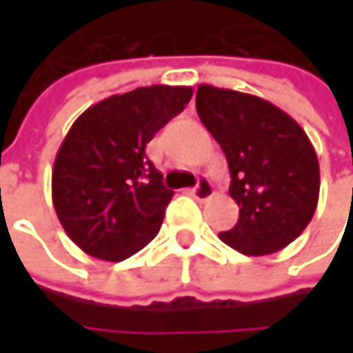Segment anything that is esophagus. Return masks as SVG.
<instances>
[{"label":"esophagus","instance_id":"obj_1","mask_svg":"<svg viewBox=\"0 0 353 353\" xmlns=\"http://www.w3.org/2000/svg\"><path fill=\"white\" fill-rule=\"evenodd\" d=\"M192 192V196L196 198V200H200V202H204V200H208L212 194H214V188H212V183H210V179H206V177H202V179H198V183L190 190Z\"/></svg>","mask_w":353,"mask_h":353}]
</instances>
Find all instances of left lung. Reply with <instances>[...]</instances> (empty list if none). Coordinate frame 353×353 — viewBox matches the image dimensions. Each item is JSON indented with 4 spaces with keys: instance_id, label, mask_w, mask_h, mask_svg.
<instances>
[{
    "instance_id": "obj_1",
    "label": "left lung",
    "mask_w": 353,
    "mask_h": 353,
    "mask_svg": "<svg viewBox=\"0 0 353 353\" xmlns=\"http://www.w3.org/2000/svg\"><path fill=\"white\" fill-rule=\"evenodd\" d=\"M196 110L221 145L229 194L239 221L219 237L245 255H270L292 243L319 202V161L301 124L263 98L200 85Z\"/></svg>"
}]
</instances>
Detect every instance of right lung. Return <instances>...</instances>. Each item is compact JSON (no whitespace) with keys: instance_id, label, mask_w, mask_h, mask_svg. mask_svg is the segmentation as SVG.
I'll list each match as a JSON object with an SVG mask.
<instances>
[{"instance_id":"obj_1","label":"right lung","mask_w":353,"mask_h":353,"mask_svg":"<svg viewBox=\"0 0 353 353\" xmlns=\"http://www.w3.org/2000/svg\"><path fill=\"white\" fill-rule=\"evenodd\" d=\"M192 98L185 85H149L88 108L52 168V204L69 239L88 255L122 261L149 245L174 192L145 147Z\"/></svg>"}]
</instances>
